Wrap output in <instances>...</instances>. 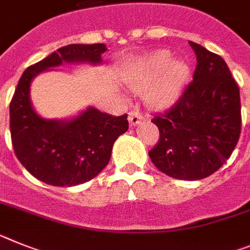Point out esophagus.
Wrapping results in <instances>:
<instances>
[{
    "label": "esophagus",
    "instance_id": "esophagus-1",
    "mask_svg": "<svg viewBox=\"0 0 250 250\" xmlns=\"http://www.w3.org/2000/svg\"><path fill=\"white\" fill-rule=\"evenodd\" d=\"M142 120H143V117L138 110L131 111V112L129 114V123L131 126H136V125H139V124L142 123Z\"/></svg>",
    "mask_w": 250,
    "mask_h": 250
}]
</instances>
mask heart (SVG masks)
Returning <instances> with one entry per match:
<instances>
[{
  "label": "heart",
  "instance_id": "obj_1",
  "mask_svg": "<svg viewBox=\"0 0 250 250\" xmlns=\"http://www.w3.org/2000/svg\"><path fill=\"white\" fill-rule=\"evenodd\" d=\"M188 74L189 67L186 62L182 59L172 61L169 50L158 49L134 63L125 76V81L130 88L140 91L157 78L146 92V102L153 107H162L176 97Z\"/></svg>",
  "mask_w": 250,
  "mask_h": 250
}]
</instances>
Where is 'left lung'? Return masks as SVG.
I'll return each mask as SVG.
<instances>
[{
  "label": "left lung",
  "mask_w": 250,
  "mask_h": 250,
  "mask_svg": "<svg viewBox=\"0 0 250 250\" xmlns=\"http://www.w3.org/2000/svg\"><path fill=\"white\" fill-rule=\"evenodd\" d=\"M193 81L170 108L151 119L159 142L149 151L158 169L177 180H202L229 159L240 135V95L220 55L189 42Z\"/></svg>",
  "instance_id": "8db88e82"
}]
</instances>
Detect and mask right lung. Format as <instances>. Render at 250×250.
Segmentation results:
<instances>
[{"mask_svg":"<svg viewBox=\"0 0 250 250\" xmlns=\"http://www.w3.org/2000/svg\"><path fill=\"white\" fill-rule=\"evenodd\" d=\"M104 44H70L26 68L10 104L15 154L35 178L72 187L95 178L107 166L115 140L129 127L127 115L112 116L88 106L70 119H44L33 107L30 87L36 76L63 63L99 65Z\"/></svg>","mask_w":250,"mask_h":250,"instance_id":"right-lung-1","label":"right lung"}]
</instances>
